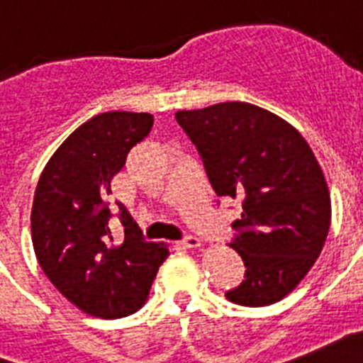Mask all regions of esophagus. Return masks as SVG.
I'll list each match as a JSON object with an SVG mask.
<instances>
[{"instance_id": "34e87169", "label": "esophagus", "mask_w": 363, "mask_h": 363, "mask_svg": "<svg viewBox=\"0 0 363 363\" xmlns=\"http://www.w3.org/2000/svg\"><path fill=\"white\" fill-rule=\"evenodd\" d=\"M182 246L184 248H201V240L194 235H186V237L182 238Z\"/></svg>"}]
</instances>
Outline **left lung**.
Wrapping results in <instances>:
<instances>
[{
	"label": "left lung",
	"mask_w": 363,
	"mask_h": 363,
	"mask_svg": "<svg viewBox=\"0 0 363 363\" xmlns=\"http://www.w3.org/2000/svg\"><path fill=\"white\" fill-rule=\"evenodd\" d=\"M175 117L216 196L242 203L229 246L246 272L225 298L250 308L279 302L313 267L330 229V191L311 147L287 121L248 102Z\"/></svg>",
	"instance_id": "obj_1"
}]
</instances>
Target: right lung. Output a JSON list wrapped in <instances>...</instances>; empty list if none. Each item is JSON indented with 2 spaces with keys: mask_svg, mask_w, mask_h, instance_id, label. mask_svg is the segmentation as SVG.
<instances>
[{
  "mask_svg": "<svg viewBox=\"0 0 363 363\" xmlns=\"http://www.w3.org/2000/svg\"><path fill=\"white\" fill-rule=\"evenodd\" d=\"M151 128V113L95 115L61 143L35 190L31 240L38 264L65 298L100 319L135 313L169 255L166 244L147 242L121 203L123 240L115 242L110 229L111 179Z\"/></svg>",
  "mask_w": 363,
  "mask_h": 363,
  "instance_id": "add662e5",
  "label": "right lung"
}]
</instances>
